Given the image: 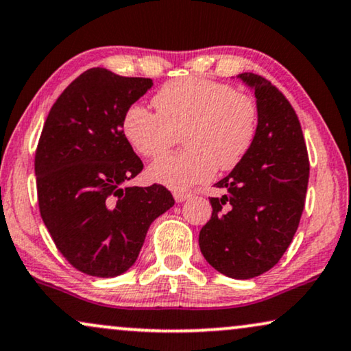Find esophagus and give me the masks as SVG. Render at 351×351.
Masks as SVG:
<instances>
[{"label": "esophagus", "mask_w": 351, "mask_h": 351, "mask_svg": "<svg viewBox=\"0 0 351 351\" xmlns=\"http://www.w3.org/2000/svg\"><path fill=\"white\" fill-rule=\"evenodd\" d=\"M173 196H175L176 202H184L186 199H189L191 196H193V193H191V191H175V193H173Z\"/></svg>", "instance_id": "34e87169"}]
</instances>
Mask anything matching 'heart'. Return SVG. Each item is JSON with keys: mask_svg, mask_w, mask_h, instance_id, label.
I'll return each instance as SVG.
<instances>
[{"mask_svg": "<svg viewBox=\"0 0 351 351\" xmlns=\"http://www.w3.org/2000/svg\"><path fill=\"white\" fill-rule=\"evenodd\" d=\"M152 104L155 112L131 105L123 117V134L137 154L160 157L183 134L188 149L167 155L149 167L155 183L186 191L220 170H233L254 144L259 112L251 95L227 84L202 77H180L167 82Z\"/></svg>", "mask_w": 351, "mask_h": 351, "instance_id": "obj_1", "label": "heart"}]
</instances>
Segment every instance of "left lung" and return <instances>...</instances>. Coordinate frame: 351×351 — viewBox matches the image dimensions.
<instances>
[{
	"label": "left lung",
	"instance_id": "left-lung-1",
	"mask_svg": "<svg viewBox=\"0 0 351 351\" xmlns=\"http://www.w3.org/2000/svg\"><path fill=\"white\" fill-rule=\"evenodd\" d=\"M256 95L259 126L241 163L208 197L212 217L199 233L206 261L232 278L267 272L288 250L304 208L309 158L293 106L267 79L238 74Z\"/></svg>",
	"mask_w": 351,
	"mask_h": 351
}]
</instances>
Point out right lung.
<instances>
[{
	"mask_svg": "<svg viewBox=\"0 0 351 351\" xmlns=\"http://www.w3.org/2000/svg\"><path fill=\"white\" fill-rule=\"evenodd\" d=\"M152 79L92 68L53 104L35 152L38 208L58 251L92 277H118L139 256L150 223L173 207L165 186H124L144 163L123 117Z\"/></svg>",
	"mask_w": 351,
	"mask_h": 351,
	"instance_id": "add662e5",
	"label": "right lung"
}]
</instances>
